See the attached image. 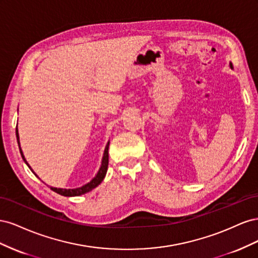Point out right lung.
I'll return each mask as SVG.
<instances>
[{"mask_svg": "<svg viewBox=\"0 0 258 258\" xmlns=\"http://www.w3.org/2000/svg\"><path fill=\"white\" fill-rule=\"evenodd\" d=\"M16 137H17V142L19 145V151L21 154V157L22 159L25 160V162L28 165V167L31 169V167L29 166V163L27 162V160L25 159V156L22 154V151L20 148V143H19V135H18V129H16ZM108 145H110V142L107 143L106 147H105V151H104V155H103V159H102V165H101V168L99 170L98 174L93 177V179L91 182H89L88 184H86L82 187H79V188H74V189H63V188H56V187H50L51 190H53L54 192H57L61 196H66V197H73V196H80V195H84L86 192H88L90 190H92L93 188H96V187L103 181V178L106 174V171H107V166H108ZM31 171L33 172V170L31 169ZM34 173V172H33ZM35 174V173H34ZM36 175V174H35ZM37 176V175H36Z\"/></svg>", "mask_w": 258, "mask_h": 258, "instance_id": "obj_1", "label": "right lung"}]
</instances>
